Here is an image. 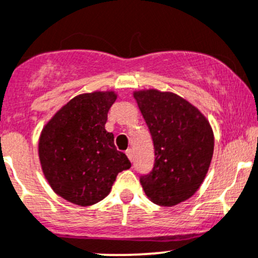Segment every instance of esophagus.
<instances>
[{
	"mask_svg": "<svg viewBox=\"0 0 258 258\" xmlns=\"http://www.w3.org/2000/svg\"><path fill=\"white\" fill-rule=\"evenodd\" d=\"M126 154H127V157H128L130 161L134 162V151H132L131 148H130V150H127V151H126Z\"/></svg>",
	"mask_w": 258,
	"mask_h": 258,
	"instance_id": "obj_1",
	"label": "esophagus"
}]
</instances>
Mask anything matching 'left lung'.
Instances as JSON below:
<instances>
[{
  "instance_id": "obj_1",
  "label": "left lung",
  "mask_w": 258,
  "mask_h": 258,
  "mask_svg": "<svg viewBox=\"0 0 258 258\" xmlns=\"http://www.w3.org/2000/svg\"><path fill=\"white\" fill-rule=\"evenodd\" d=\"M151 132L153 168L140 181L146 195L162 207L189 199L207 175L214 135L202 112L173 93L143 90L134 94Z\"/></svg>"
}]
</instances>
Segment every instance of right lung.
I'll return each instance as SVG.
<instances>
[{
    "label": "right lung",
    "mask_w": 258,
    "mask_h": 258,
    "mask_svg": "<svg viewBox=\"0 0 258 258\" xmlns=\"http://www.w3.org/2000/svg\"><path fill=\"white\" fill-rule=\"evenodd\" d=\"M112 91L83 94L70 100L45 124L39 138L43 173L56 194L81 207L110 193L117 174L131 162L116 150L105 130L116 100Z\"/></svg>",
    "instance_id": "1"
}]
</instances>
